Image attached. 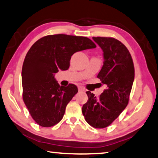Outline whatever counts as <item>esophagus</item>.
<instances>
[{"mask_svg":"<svg viewBox=\"0 0 158 158\" xmlns=\"http://www.w3.org/2000/svg\"><path fill=\"white\" fill-rule=\"evenodd\" d=\"M78 92H85V89L82 87H78Z\"/></svg>","mask_w":158,"mask_h":158,"instance_id":"34e87169","label":"esophagus"}]
</instances>
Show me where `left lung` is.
<instances>
[{
  "mask_svg": "<svg viewBox=\"0 0 158 158\" xmlns=\"http://www.w3.org/2000/svg\"><path fill=\"white\" fill-rule=\"evenodd\" d=\"M103 52L104 62L98 77L106 89L97 98L86 93L88 100L82 112L85 121L94 128L107 127L127 107L134 81V66L127 48L111 37H93Z\"/></svg>",
  "mask_w": 158,
  "mask_h": 158,
  "instance_id": "left-lung-1",
  "label": "left lung"
}]
</instances>
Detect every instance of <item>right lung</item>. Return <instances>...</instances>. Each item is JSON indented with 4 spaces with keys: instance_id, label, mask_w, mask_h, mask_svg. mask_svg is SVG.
I'll use <instances>...</instances> for the list:
<instances>
[{
    "instance_id": "right-lung-1",
    "label": "right lung",
    "mask_w": 158,
    "mask_h": 158,
    "mask_svg": "<svg viewBox=\"0 0 158 158\" xmlns=\"http://www.w3.org/2000/svg\"><path fill=\"white\" fill-rule=\"evenodd\" d=\"M95 47L89 38L62 34L46 36L31 46L22 70L23 97L31 117L41 127L59 123L67 104L77 93L73 84L60 86L55 74L69 69L74 53Z\"/></svg>"
}]
</instances>
